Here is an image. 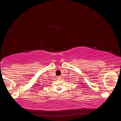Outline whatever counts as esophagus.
<instances>
[{
	"instance_id": "34e87169",
	"label": "esophagus",
	"mask_w": 121,
	"mask_h": 121,
	"mask_svg": "<svg viewBox=\"0 0 121 121\" xmlns=\"http://www.w3.org/2000/svg\"><path fill=\"white\" fill-rule=\"evenodd\" d=\"M57 78V79H58V80H60V79H61V77H60V76H58Z\"/></svg>"
}]
</instances>
